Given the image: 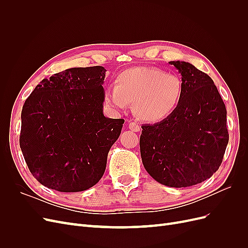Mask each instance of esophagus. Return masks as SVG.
<instances>
[{
  "mask_svg": "<svg viewBox=\"0 0 248 248\" xmlns=\"http://www.w3.org/2000/svg\"><path fill=\"white\" fill-rule=\"evenodd\" d=\"M128 128H129L130 130H132V131H136V132H138V131H140V125H139V124H137L136 122H129V124H128Z\"/></svg>",
  "mask_w": 248,
  "mask_h": 248,
  "instance_id": "esophagus-1",
  "label": "esophagus"
}]
</instances>
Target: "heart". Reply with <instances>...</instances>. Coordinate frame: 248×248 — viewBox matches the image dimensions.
<instances>
[{
	"label": "heart",
	"mask_w": 248,
	"mask_h": 248,
	"mask_svg": "<svg viewBox=\"0 0 248 248\" xmlns=\"http://www.w3.org/2000/svg\"><path fill=\"white\" fill-rule=\"evenodd\" d=\"M116 88L104 92V102L115 110H124L133 102V111L141 121L157 123L169 118L183 96L182 80L176 74L154 67H134L117 77Z\"/></svg>",
	"instance_id": "heart-1"
}]
</instances>
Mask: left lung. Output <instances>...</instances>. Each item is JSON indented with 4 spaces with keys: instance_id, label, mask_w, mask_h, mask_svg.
Here are the masks:
<instances>
[{
    "instance_id": "obj_1",
    "label": "left lung",
    "mask_w": 248,
    "mask_h": 248,
    "mask_svg": "<svg viewBox=\"0 0 248 248\" xmlns=\"http://www.w3.org/2000/svg\"><path fill=\"white\" fill-rule=\"evenodd\" d=\"M183 96L172 114L142 125L141 161L155 181L170 187L202 183L219 169L229 142L227 109L212 78L192 64L171 61Z\"/></svg>"
}]
</instances>
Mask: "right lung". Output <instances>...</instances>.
I'll list each match as a JSON object with an SVG mask.
<instances>
[{"label": "right lung", "instance_id": "right-lung-1", "mask_svg": "<svg viewBox=\"0 0 248 248\" xmlns=\"http://www.w3.org/2000/svg\"><path fill=\"white\" fill-rule=\"evenodd\" d=\"M106 71L93 66L56 73L42 79L22 107L21 152L47 188L84 191L104 174L124 124L103 115Z\"/></svg>", "mask_w": 248, "mask_h": 248}]
</instances>
